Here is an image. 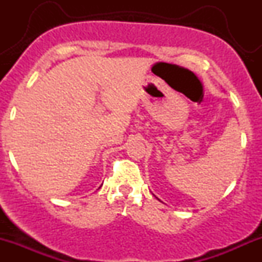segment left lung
I'll return each mask as SVG.
<instances>
[{
  "mask_svg": "<svg viewBox=\"0 0 262 262\" xmlns=\"http://www.w3.org/2000/svg\"><path fill=\"white\" fill-rule=\"evenodd\" d=\"M156 198H158V197H156ZM158 200H159V198H158Z\"/></svg>",
  "mask_w": 262,
  "mask_h": 262,
  "instance_id": "8db88e82",
  "label": "left lung"
}]
</instances>
